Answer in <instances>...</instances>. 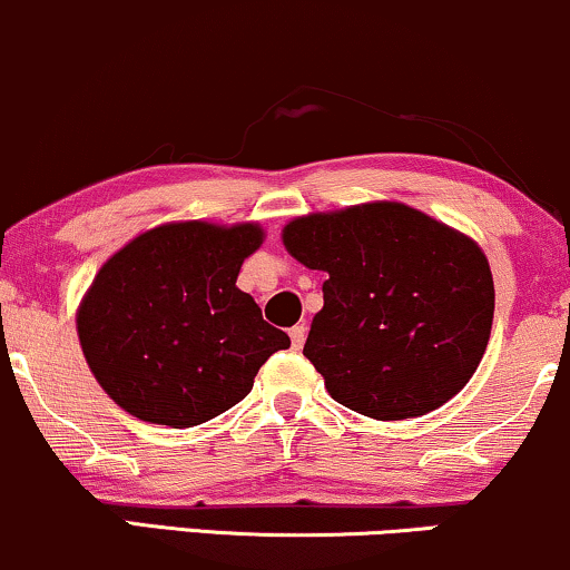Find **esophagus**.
Returning <instances> with one entry per match:
<instances>
[{
    "label": "esophagus",
    "mask_w": 570,
    "mask_h": 570,
    "mask_svg": "<svg viewBox=\"0 0 570 570\" xmlns=\"http://www.w3.org/2000/svg\"><path fill=\"white\" fill-rule=\"evenodd\" d=\"M289 336H292V347L294 350H302V344H305V338H307V326H305V323H297V326L289 331Z\"/></svg>",
    "instance_id": "esophagus-1"
}]
</instances>
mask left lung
<instances>
[{
    "label": "left lung",
    "mask_w": 570,
    "mask_h": 570,
    "mask_svg": "<svg viewBox=\"0 0 570 570\" xmlns=\"http://www.w3.org/2000/svg\"><path fill=\"white\" fill-rule=\"evenodd\" d=\"M281 242L323 271L305 355L338 405L376 421L426 415L476 373L494 318L484 249L402 202L289 220Z\"/></svg>",
    "instance_id": "8db88e82"
}]
</instances>
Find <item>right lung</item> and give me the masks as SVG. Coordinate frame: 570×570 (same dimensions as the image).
<instances>
[{
  "instance_id": "obj_1",
  "label": "right lung",
  "mask_w": 570,
  "mask_h": 570,
  "mask_svg": "<svg viewBox=\"0 0 570 570\" xmlns=\"http://www.w3.org/2000/svg\"><path fill=\"white\" fill-rule=\"evenodd\" d=\"M263 242L252 220H173L107 257L76 309V328L115 405L139 421L189 429L247 397L265 360L292 344L236 286Z\"/></svg>"
}]
</instances>
